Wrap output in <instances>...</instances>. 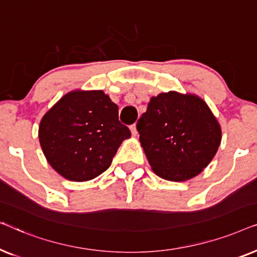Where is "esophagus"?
<instances>
[{"mask_svg":"<svg viewBox=\"0 0 257 257\" xmlns=\"http://www.w3.org/2000/svg\"><path fill=\"white\" fill-rule=\"evenodd\" d=\"M130 130H131V133H132V136H137L138 135V131H137V125L136 124H133V125H131V127H130Z\"/></svg>","mask_w":257,"mask_h":257,"instance_id":"obj_1","label":"esophagus"}]
</instances>
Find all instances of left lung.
Listing matches in <instances>:
<instances>
[{
  "label": "left lung",
  "mask_w": 257,
  "mask_h": 257,
  "mask_svg": "<svg viewBox=\"0 0 257 257\" xmlns=\"http://www.w3.org/2000/svg\"><path fill=\"white\" fill-rule=\"evenodd\" d=\"M137 131L152 170L170 181L201 173L221 143L220 125L208 105L201 98L174 91L151 98Z\"/></svg>",
  "instance_id": "1"
}]
</instances>
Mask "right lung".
<instances>
[{
  "mask_svg": "<svg viewBox=\"0 0 257 257\" xmlns=\"http://www.w3.org/2000/svg\"><path fill=\"white\" fill-rule=\"evenodd\" d=\"M131 137L118 106L103 91L65 94L42 118L38 138L49 164L72 181H86L110 167L122 140Z\"/></svg>",
  "mask_w": 257,
  "mask_h": 257,
  "instance_id": "obj_1",
  "label": "right lung"
}]
</instances>
